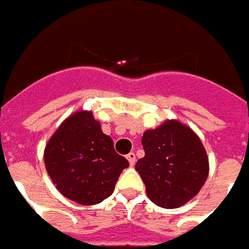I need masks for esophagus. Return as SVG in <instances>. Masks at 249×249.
Masks as SVG:
<instances>
[{"instance_id": "esophagus-1", "label": "esophagus", "mask_w": 249, "mask_h": 249, "mask_svg": "<svg viewBox=\"0 0 249 249\" xmlns=\"http://www.w3.org/2000/svg\"><path fill=\"white\" fill-rule=\"evenodd\" d=\"M126 159H128V161H129L130 167H133V165H135V162H136V155H135V153H133V152L128 153V155H126Z\"/></svg>"}]
</instances>
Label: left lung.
<instances>
[{
  "label": "left lung",
  "instance_id": "1",
  "mask_svg": "<svg viewBox=\"0 0 249 249\" xmlns=\"http://www.w3.org/2000/svg\"><path fill=\"white\" fill-rule=\"evenodd\" d=\"M141 144L145 156L136 162V171L152 203L178 208L197 195L208 178V157L191 128L175 120L165 121L146 130Z\"/></svg>",
  "mask_w": 249,
  "mask_h": 249
}]
</instances>
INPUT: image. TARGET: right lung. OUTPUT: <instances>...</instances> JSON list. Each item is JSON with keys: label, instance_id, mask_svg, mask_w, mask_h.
Listing matches in <instances>:
<instances>
[{"label": "right lung", "instance_id": "add662e5", "mask_svg": "<svg viewBox=\"0 0 249 249\" xmlns=\"http://www.w3.org/2000/svg\"><path fill=\"white\" fill-rule=\"evenodd\" d=\"M46 171L60 192L81 205L101 203L129 167L114 151L92 112H77L60 125L45 146Z\"/></svg>", "mask_w": 249, "mask_h": 249}]
</instances>
